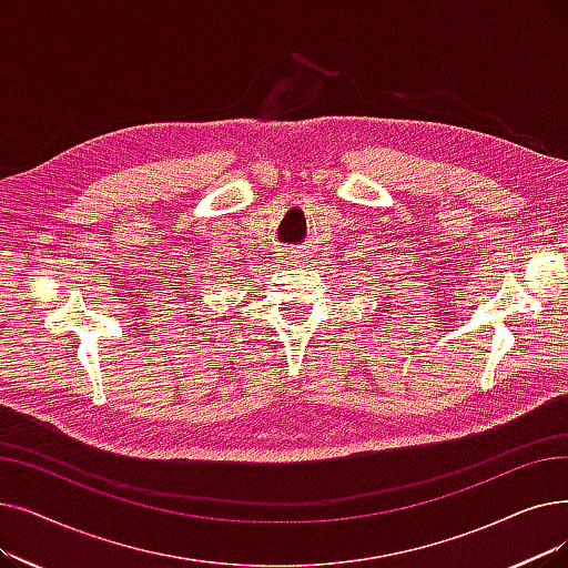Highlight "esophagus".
Here are the masks:
<instances>
[{"mask_svg":"<svg viewBox=\"0 0 568 568\" xmlns=\"http://www.w3.org/2000/svg\"><path fill=\"white\" fill-rule=\"evenodd\" d=\"M304 253H306V251H304V248H300V245H290V248H283V251L278 253V255H281V257H278V262H281V266H287V264H292V266H294V264H302V262H304V257H306Z\"/></svg>","mask_w":568,"mask_h":568,"instance_id":"esophagus-1","label":"esophagus"}]
</instances>
